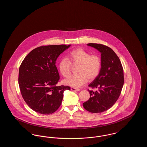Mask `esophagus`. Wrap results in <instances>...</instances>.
I'll return each mask as SVG.
<instances>
[{
    "mask_svg": "<svg viewBox=\"0 0 147 147\" xmlns=\"http://www.w3.org/2000/svg\"><path fill=\"white\" fill-rule=\"evenodd\" d=\"M70 89H71V90H72V91H80V90L79 89H77V88H74V87H71V88H70Z\"/></svg>",
    "mask_w": 147,
    "mask_h": 147,
    "instance_id": "esophagus-1",
    "label": "esophagus"
}]
</instances>
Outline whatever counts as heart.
<instances>
[{"label": "heart", "mask_w": 147, "mask_h": 147, "mask_svg": "<svg viewBox=\"0 0 147 147\" xmlns=\"http://www.w3.org/2000/svg\"><path fill=\"white\" fill-rule=\"evenodd\" d=\"M71 63L78 65L76 75L71 76L64 80L65 84L74 88H79L89 79L92 80L98 77L101 71L102 62L98 55H91L82 48H77L70 51L67 58H62L58 64L60 73L65 78L71 73Z\"/></svg>", "instance_id": "obj_1"}]
</instances>
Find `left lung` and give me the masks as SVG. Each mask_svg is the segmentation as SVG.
Returning <instances> with one entry per match:
<instances>
[{
    "label": "left lung",
    "mask_w": 147,
    "mask_h": 147,
    "mask_svg": "<svg viewBox=\"0 0 147 147\" xmlns=\"http://www.w3.org/2000/svg\"><path fill=\"white\" fill-rule=\"evenodd\" d=\"M87 45L101 52L102 67L98 76L89 85L96 90H88L90 98L83 105L92 113L104 112L115 104L121 94L124 83L123 67L119 57L111 48L98 43Z\"/></svg>",
    "instance_id": "left-lung-1"
}]
</instances>
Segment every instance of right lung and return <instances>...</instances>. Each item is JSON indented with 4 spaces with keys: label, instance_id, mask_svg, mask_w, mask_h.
Masks as SVG:
<instances>
[{
    "label": "right lung",
    "instance_id": "obj_1",
    "mask_svg": "<svg viewBox=\"0 0 147 147\" xmlns=\"http://www.w3.org/2000/svg\"><path fill=\"white\" fill-rule=\"evenodd\" d=\"M66 46L49 45L37 47L25 57L19 68V85L25 102L35 112L49 115L61 105L68 86L57 85L59 75L56 66Z\"/></svg>",
    "mask_w": 147,
    "mask_h": 147
}]
</instances>
